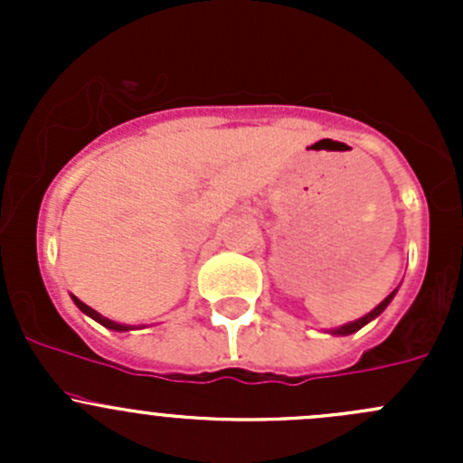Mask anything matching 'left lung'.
<instances>
[{
  "label": "left lung",
  "instance_id": "left-lung-1",
  "mask_svg": "<svg viewBox=\"0 0 463 463\" xmlns=\"http://www.w3.org/2000/svg\"><path fill=\"white\" fill-rule=\"evenodd\" d=\"M396 291H399V288H394V291H392L390 296H387L385 300L381 302V305H376L374 309L370 311V314H365V316H363V318H358V320H354V322H347V325H343V326H335V329H331L329 334H334V335H349V334H356V331H358V329H363V326H365L367 322H372L374 318H378V316H381L383 311L387 309V305H390V302L394 300Z\"/></svg>",
  "mask_w": 463,
  "mask_h": 463
}]
</instances>
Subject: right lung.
Wrapping results in <instances>:
<instances>
[{
  "label": "right lung",
  "instance_id": "right-lung-1",
  "mask_svg": "<svg viewBox=\"0 0 463 463\" xmlns=\"http://www.w3.org/2000/svg\"><path fill=\"white\" fill-rule=\"evenodd\" d=\"M71 300H73V305H76L78 309L82 311V314L89 316V318H93L96 322H100V325L107 326V329H111V331H129V329H137V326H134V325H120V322H114V320L105 318V316H100V314H98V311H93L91 307L85 305V302L78 300L76 296H71Z\"/></svg>",
  "mask_w": 463,
  "mask_h": 463
}]
</instances>
